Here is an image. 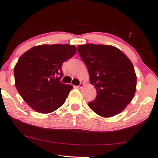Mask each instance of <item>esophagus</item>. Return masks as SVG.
I'll list each match as a JSON object with an SVG mask.
<instances>
[{
	"label": "esophagus",
	"mask_w": 158,
	"mask_h": 158,
	"mask_svg": "<svg viewBox=\"0 0 158 158\" xmlns=\"http://www.w3.org/2000/svg\"><path fill=\"white\" fill-rule=\"evenodd\" d=\"M83 86H84V84L83 83H80L79 85V86H77L76 87L78 88V89H81L82 87H83Z\"/></svg>",
	"instance_id": "1"
}]
</instances>
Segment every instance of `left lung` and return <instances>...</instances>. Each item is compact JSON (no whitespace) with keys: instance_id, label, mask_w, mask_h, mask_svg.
Returning <instances> with one entry per match:
<instances>
[{"instance_id":"1","label":"left lung","mask_w":158,"mask_h":158,"mask_svg":"<svg viewBox=\"0 0 158 158\" xmlns=\"http://www.w3.org/2000/svg\"><path fill=\"white\" fill-rule=\"evenodd\" d=\"M77 49L97 90L96 98L89 106L103 117L123 112L136 92L137 77L130 60L112 46L87 44Z\"/></svg>"}]
</instances>
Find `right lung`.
<instances>
[{
    "label": "right lung",
    "mask_w": 158,
    "mask_h": 158,
    "mask_svg": "<svg viewBox=\"0 0 158 158\" xmlns=\"http://www.w3.org/2000/svg\"><path fill=\"white\" fill-rule=\"evenodd\" d=\"M76 52L70 44H44L19 58L14 67L15 87L33 110L46 114L65 102L73 86L60 81L64 76L61 65Z\"/></svg>",
    "instance_id": "1"
}]
</instances>
